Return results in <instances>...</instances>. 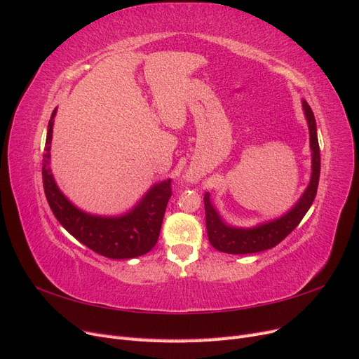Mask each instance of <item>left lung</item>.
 Returning <instances> with one entry per match:
<instances>
[{"instance_id": "8db88e82", "label": "left lung", "mask_w": 359, "mask_h": 359, "mask_svg": "<svg viewBox=\"0 0 359 359\" xmlns=\"http://www.w3.org/2000/svg\"><path fill=\"white\" fill-rule=\"evenodd\" d=\"M302 111L306 115L310 135V151H311V177L309 186L301 194V198L295 202L289 211L274 220L262 222L252 227H238L227 224L219 211L215 210L210 193L203 196L205 203V223L208 240L211 245L223 253L229 255H248L265 252L268 248L276 247L285 238L295 229L307 214L310 206L316 198L320 175V151L318 140L316 119H314L311 107L306 100H302Z\"/></svg>"}]
</instances>
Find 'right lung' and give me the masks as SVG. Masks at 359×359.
Masks as SVG:
<instances>
[{"label": "right lung", "mask_w": 359, "mask_h": 359, "mask_svg": "<svg viewBox=\"0 0 359 359\" xmlns=\"http://www.w3.org/2000/svg\"><path fill=\"white\" fill-rule=\"evenodd\" d=\"M53 109L48 124L43 154V189L53 215L76 240L109 259H133L148 253L158 240L163 217L172 194L170 180L154 184L132 210L119 215L86 212L69 201L53 178L50 169V142L53 133Z\"/></svg>", "instance_id": "obj_1"}]
</instances>
